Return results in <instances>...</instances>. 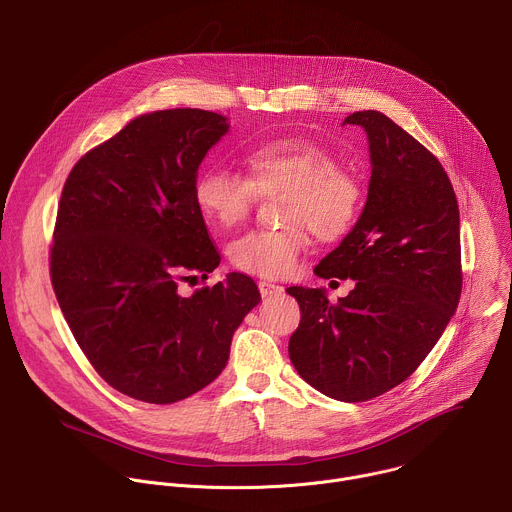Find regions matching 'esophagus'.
Wrapping results in <instances>:
<instances>
[{"label":"esophagus","instance_id":"1","mask_svg":"<svg viewBox=\"0 0 512 512\" xmlns=\"http://www.w3.org/2000/svg\"><path fill=\"white\" fill-rule=\"evenodd\" d=\"M257 287H259V294H261L263 298L279 296L281 291H283V287H281V285H277V283H271V281H259V283H257Z\"/></svg>","mask_w":512,"mask_h":512}]
</instances>
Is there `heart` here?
Instances as JSON below:
<instances>
[{"label":"heart","mask_w":512,"mask_h":512,"mask_svg":"<svg viewBox=\"0 0 512 512\" xmlns=\"http://www.w3.org/2000/svg\"><path fill=\"white\" fill-rule=\"evenodd\" d=\"M245 176L210 166L194 180V202L206 221L221 229L245 223L257 196L283 192L279 229H257L229 247L235 269L257 277H285L296 269L310 239L346 237L360 216L364 188L360 178L338 164L324 145L285 137L255 145L243 156Z\"/></svg>","instance_id":"1"}]
</instances>
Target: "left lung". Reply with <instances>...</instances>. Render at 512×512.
I'll list each match as a JSON object with an SVG mask.
<instances>
[{
    "instance_id": "left-lung-1",
    "label": "left lung",
    "mask_w": 512,
    "mask_h": 512,
    "mask_svg": "<svg viewBox=\"0 0 512 512\" xmlns=\"http://www.w3.org/2000/svg\"><path fill=\"white\" fill-rule=\"evenodd\" d=\"M344 123L367 131L371 182L354 229L316 275L354 279L346 298L287 287L302 310L289 358L320 393L358 403L401 385L440 340L462 294L460 210L427 148L381 111Z\"/></svg>"
}]
</instances>
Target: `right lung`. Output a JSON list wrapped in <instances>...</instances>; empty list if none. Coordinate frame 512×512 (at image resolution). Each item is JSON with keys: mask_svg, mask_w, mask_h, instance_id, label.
<instances>
[{"mask_svg": "<svg viewBox=\"0 0 512 512\" xmlns=\"http://www.w3.org/2000/svg\"><path fill=\"white\" fill-rule=\"evenodd\" d=\"M229 131L202 109L129 121L70 170L56 212L50 279L64 320L99 377L168 405L212 383L261 296L229 273L182 296L221 263L194 202L198 166Z\"/></svg>", "mask_w": 512, "mask_h": 512, "instance_id": "obj_1", "label": "right lung"}]
</instances>
